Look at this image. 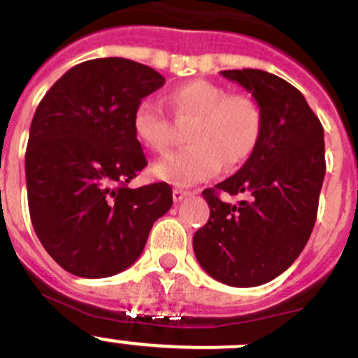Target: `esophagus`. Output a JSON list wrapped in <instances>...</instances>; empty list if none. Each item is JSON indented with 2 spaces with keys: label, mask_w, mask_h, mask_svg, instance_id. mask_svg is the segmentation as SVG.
<instances>
[{
  "label": "esophagus",
  "mask_w": 358,
  "mask_h": 358,
  "mask_svg": "<svg viewBox=\"0 0 358 358\" xmlns=\"http://www.w3.org/2000/svg\"><path fill=\"white\" fill-rule=\"evenodd\" d=\"M189 194H190L189 190H183V189H178V187H176V189H173V199H175V203H180V201L185 199Z\"/></svg>",
  "instance_id": "34e87169"
}]
</instances>
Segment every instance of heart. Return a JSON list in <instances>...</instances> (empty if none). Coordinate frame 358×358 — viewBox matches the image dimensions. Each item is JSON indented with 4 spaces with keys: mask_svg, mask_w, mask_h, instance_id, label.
<instances>
[{
    "mask_svg": "<svg viewBox=\"0 0 358 358\" xmlns=\"http://www.w3.org/2000/svg\"><path fill=\"white\" fill-rule=\"evenodd\" d=\"M176 122L189 124L190 147L173 152L152 166V175L178 187H189L217 175L224 162L234 168L252 155L262 133L259 105L245 94L208 80L175 87L168 96ZM133 134L145 148L162 154L169 148L173 124L154 99H141L133 112Z\"/></svg>",
    "mask_w": 358,
    "mask_h": 358,
    "instance_id": "b5f03b06",
    "label": "heart"
}]
</instances>
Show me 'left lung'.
I'll use <instances>...</instances> for the list:
<instances>
[{
	"instance_id": "left-lung-1",
	"label": "left lung",
	"mask_w": 358,
	"mask_h": 358,
	"mask_svg": "<svg viewBox=\"0 0 358 358\" xmlns=\"http://www.w3.org/2000/svg\"><path fill=\"white\" fill-rule=\"evenodd\" d=\"M220 73L252 92L262 133L238 173L203 190L210 218L194 234V253L211 278L257 287L289 269L310 239L325 176L324 127L287 80L262 69Z\"/></svg>"
}]
</instances>
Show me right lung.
I'll use <instances>...</instances> for the list:
<instances>
[{"label":"right lung","mask_w":358,"mask_h":358,"mask_svg":"<svg viewBox=\"0 0 358 358\" xmlns=\"http://www.w3.org/2000/svg\"><path fill=\"white\" fill-rule=\"evenodd\" d=\"M164 82L129 59H92L66 71L34 112L26 150L31 222L71 275L106 278L127 269L171 208L166 182L127 187L147 166L133 112Z\"/></svg>","instance_id":"1"}]
</instances>
